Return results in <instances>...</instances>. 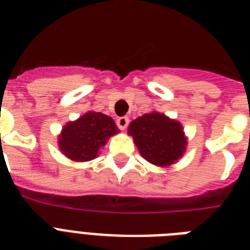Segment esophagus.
Wrapping results in <instances>:
<instances>
[{
  "label": "esophagus",
  "instance_id": "esophagus-1",
  "mask_svg": "<svg viewBox=\"0 0 250 250\" xmlns=\"http://www.w3.org/2000/svg\"><path fill=\"white\" fill-rule=\"evenodd\" d=\"M128 123H129V119L127 117H121V118H118V119H117L118 128L122 129V131L127 128Z\"/></svg>",
  "mask_w": 250,
  "mask_h": 250
}]
</instances>
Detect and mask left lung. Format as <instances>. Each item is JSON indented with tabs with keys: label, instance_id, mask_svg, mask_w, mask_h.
I'll use <instances>...</instances> for the list:
<instances>
[{
	"label": "left lung",
	"instance_id": "8db88e82",
	"mask_svg": "<svg viewBox=\"0 0 250 250\" xmlns=\"http://www.w3.org/2000/svg\"><path fill=\"white\" fill-rule=\"evenodd\" d=\"M128 135L133 137L141 156L156 166H170L186 152L187 139L182 125L157 111L131 122Z\"/></svg>",
	"mask_w": 250,
	"mask_h": 250
}]
</instances>
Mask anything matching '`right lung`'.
<instances>
[{
  "label": "right lung",
  "mask_w": 250,
  "mask_h": 250,
  "mask_svg": "<svg viewBox=\"0 0 250 250\" xmlns=\"http://www.w3.org/2000/svg\"><path fill=\"white\" fill-rule=\"evenodd\" d=\"M118 131L119 129L110 117L88 111L78 121L68 122L64 125L58 139V146L70 160L85 162L96 158L107 139Z\"/></svg>",
  "instance_id": "1"
}]
</instances>
